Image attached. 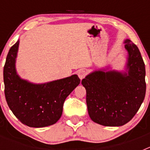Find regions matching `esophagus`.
<instances>
[{"label": "esophagus", "instance_id": "obj_1", "mask_svg": "<svg viewBox=\"0 0 150 150\" xmlns=\"http://www.w3.org/2000/svg\"><path fill=\"white\" fill-rule=\"evenodd\" d=\"M87 75V72L85 70H79L78 71V76L79 77L80 79H83V78L86 77V76Z\"/></svg>", "mask_w": 150, "mask_h": 150}]
</instances>
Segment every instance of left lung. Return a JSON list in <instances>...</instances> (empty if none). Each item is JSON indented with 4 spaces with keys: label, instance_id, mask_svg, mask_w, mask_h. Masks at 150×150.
I'll list each match as a JSON object with an SVG mask.
<instances>
[{
    "label": "left lung",
    "instance_id": "1",
    "mask_svg": "<svg viewBox=\"0 0 150 150\" xmlns=\"http://www.w3.org/2000/svg\"><path fill=\"white\" fill-rule=\"evenodd\" d=\"M128 73L98 71L82 80L88 115L104 126H121L132 120L145 98V64L137 46L125 40Z\"/></svg>",
    "mask_w": 150,
    "mask_h": 150
}]
</instances>
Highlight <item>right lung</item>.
<instances>
[{
  "mask_svg": "<svg viewBox=\"0 0 150 150\" xmlns=\"http://www.w3.org/2000/svg\"><path fill=\"white\" fill-rule=\"evenodd\" d=\"M18 40L10 48L4 67L6 103L24 125L42 128L60 119L66 98L80 83L77 75L44 84H33L21 79L15 68Z\"/></svg>",
  "mask_w": 150,
  "mask_h": 150,
  "instance_id": "right-lung-1",
  "label": "right lung"
}]
</instances>
